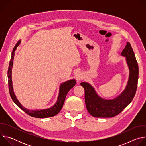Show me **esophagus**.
I'll list each match as a JSON object with an SVG mask.
<instances>
[{"instance_id":"obj_1","label":"esophagus","mask_w":146,"mask_h":146,"mask_svg":"<svg viewBox=\"0 0 146 146\" xmlns=\"http://www.w3.org/2000/svg\"><path fill=\"white\" fill-rule=\"evenodd\" d=\"M76 78L77 81L78 82H79L80 81L82 80V78H83V74L81 72H78V73H77V74L76 75Z\"/></svg>"}]
</instances>
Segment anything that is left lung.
<instances>
[{
    "instance_id": "obj_1",
    "label": "left lung",
    "mask_w": 146,
    "mask_h": 146,
    "mask_svg": "<svg viewBox=\"0 0 146 146\" xmlns=\"http://www.w3.org/2000/svg\"><path fill=\"white\" fill-rule=\"evenodd\" d=\"M121 55L126 57L129 69V77L127 87L118 97L107 100L100 98L94 88L86 82L81 83L85 91V103L88 113L96 118H111L119 114L133 100L137 87L139 67L131 46L128 42Z\"/></svg>"
}]
</instances>
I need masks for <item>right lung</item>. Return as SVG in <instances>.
Wrapping results in <instances>:
<instances>
[{
    "label": "right lung",
    "mask_w": 146,
    "mask_h": 146,
    "mask_svg": "<svg viewBox=\"0 0 146 146\" xmlns=\"http://www.w3.org/2000/svg\"><path fill=\"white\" fill-rule=\"evenodd\" d=\"M19 44H20V41H18L13 48V50L11 53V57L10 61L8 73H7L9 90V92H10L11 98L12 100L14 101V102L21 109H22L24 112H25L27 114H28L31 117H35V118H48V117L55 116L59 113L62 107H63L64 103L65 100V98L68 92L70 91V89H72L75 86L76 81L74 79L70 80L64 82L63 84H62L60 85V87L59 88V94L57 102L52 107L47 109L40 110H29L26 108H24L21 105V104L19 102V101L17 100L13 92L12 80H11V70H12V67L13 65V59H14V56L15 54L14 51H15L17 47L19 45Z\"/></svg>",
    "instance_id": "1"
}]
</instances>
